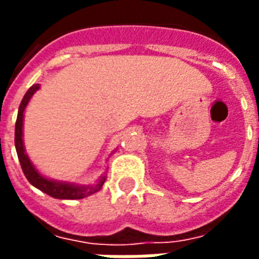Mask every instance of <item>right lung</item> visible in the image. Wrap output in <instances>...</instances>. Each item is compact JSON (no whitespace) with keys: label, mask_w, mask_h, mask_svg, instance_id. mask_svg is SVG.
Returning <instances> with one entry per match:
<instances>
[{"label":"right lung","mask_w":259,"mask_h":259,"mask_svg":"<svg viewBox=\"0 0 259 259\" xmlns=\"http://www.w3.org/2000/svg\"><path fill=\"white\" fill-rule=\"evenodd\" d=\"M41 86L35 83L32 85L27 91V93L23 97L19 111H17V119L16 124H15V147H16L17 158L22 166V170L26 178L28 180V183L31 184L32 187H35L44 193H47L49 196L55 199H83L86 196H91L93 193L99 192L103 185L105 183L107 176L103 174L100 178L96 181V184H91V185H78V184L66 183V181H57V180H52L45 176H42L38 171L35 166L32 164V162L28 158V155L26 154V148H24V141H23V120H24V111L26 107L31 100V97L34 93L39 89Z\"/></svg>","instance_id":"obj_1"}]
</instances>
